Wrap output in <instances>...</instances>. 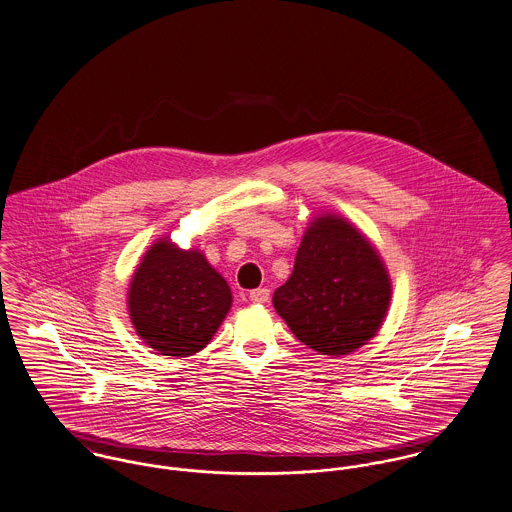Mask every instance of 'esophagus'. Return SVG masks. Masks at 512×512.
I'll return each mask as SVG.
<instances>
[{"mask_svg": "<svg viewBox=\"0 0 512 512\" xmlns=\"http://www.w3.org/2000/svg\"><path fill=\"white\" fill-rule=\"evenodd\" d=\"M250 301L256 305H264L270 301V289L268 287H258L254 291H250Z\"/></svg>", "mask_w": 512, "mask_h": 512, "instance_id": "obj_1", "label": "esophagus"}]
</instances>
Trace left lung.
I'll list each match as a JSON object with an SVG mask.
<instances>
[{
    "label": "left lung",
    "instance_id": "1",
    "mask_svg": "<svg viewBox=\"0 0 512 512\" xmlns=\"http://www.w3.org/2000/svg\"><path fill=\"white\" fill-rule=\"evenodd\" d=\"M274 307L291 332L325 356L368 344L391 303V278L372 240L340 215L313 217Z\"/></svg>",
    "mask_w": 512,
    "mask_h": 512
}]
</instances>
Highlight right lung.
Segmentation results:
<instances>
[{"mask_svg": "<svg viewBox=\"0 0 512 512\" xmlns=\"http://www.w3.org/2000/svg\"><path fill=\"white\" fill-rule=\"evenodd\" d=\"M233 305L225 278L197 248L158 238L142 256L127 293L129 317L146 346L186 358L203 350Z\"/></svg>", "mask_w": 512, "mask_h": 512, "instance_id": "obj_1", "label": "right lung"}]
</instances>
